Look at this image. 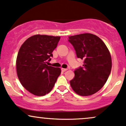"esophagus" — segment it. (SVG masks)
Wrapping results in <instances>:
<instances>
[{
  "label": "esophagus",
  "mask_w": 126,
  "mask_h": 126,
  "mask_svg": "<svg viewBox=\"0 0 126 126\" xmlns=\"http://www.w3.org/2000/svg\"><path fill=\"white\" fill-rule=\"evenodd\" d=\"M67 70V68H61V71L63 72H65V71H66Z\"/></svg>",
  "instance_id": "34e87169"
}]
</instances>
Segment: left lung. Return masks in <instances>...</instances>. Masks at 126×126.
Returning <instances> with one entry per match:
<instances>
[{"mask_svg": "<svg viewBox=\"0 0 126 126\" xmlns=\"http://www.w3.org/2000/svg\"><path fill=\"white\" fill-rule=\"evenodd\" d=\"M78 58L84 61L83 67L75 70L70 81L73 90L79 95L89 96L104 86L111 73L112 61L108 48L99 37L90 33L69 36Z\"/></svg>", "mask_w": 126, "mask_h": 126, "instance_id": "obj_1", "label": "left lung"}]
</instances>
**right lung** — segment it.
Returning a JSON list of instances; mask_svg holds the SVG:
<instances>
[{"mask_svg":"<svg viewBox=\"0 0 126 126\" xmlns=\"http://www.w3.org/2000/svg\"><path fill=\"white\" fill-rule=\"evenodd\" d=\"M60 37L34 35L25 41L18 52L16 72L20 83L31 94L44 96L50 92L61 69L46 64L51 60Z\"/></svg>","mask_w":126,"mask_h":126,"instance_id":"add662e5","label":"right lung"}]
</instances>
